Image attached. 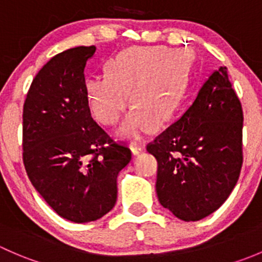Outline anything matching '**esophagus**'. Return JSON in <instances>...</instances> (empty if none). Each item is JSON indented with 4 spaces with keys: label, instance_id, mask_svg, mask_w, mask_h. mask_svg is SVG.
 <instances>
[{
    "label": "esophagus",
    "instance_id": "obj_1",
    "mask_svg": "<svg viewBox=\"0 0 262 262\" xmlns=\"http://www.w3.org/2000/svg\"><path fill=\"white\" fill-rule=\"evenodd\" d=\"M130 149H132V153H133V155H139V153L143 152L144 147L139 143H132Z\"/></svg>",
    "mask_w": 262,
    "mask_h": 262
}]
</instances>
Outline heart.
<instances>
[{"label": "heart", "instance_id": "b5f03b06", "mask_svg": "<svg viewBox=\"0 0 262 262\" xmlns=\"http://www.w3.org/2000/svg\"><path fill=\"white\" fill-rule=\"evenodd\" d=\"M189 55L163 47H137L119 53L106 66V76L86 81L90 107L97 120L113 125L128 106L136 109L116 130L136 138L150 126H165L180 106L189 82Z\"/></svg>", "mask_w": 262, "mask_h": 262}]
</instances>
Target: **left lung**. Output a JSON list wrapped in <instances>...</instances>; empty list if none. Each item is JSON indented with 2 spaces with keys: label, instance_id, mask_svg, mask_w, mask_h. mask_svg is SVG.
Wrapping results in <instances>:
<instances>
[{
  "label": "left lung",
  "instance_id": "obj_1",
  "mask_svg": "<svg viewBox=\"0 0 262 262\" xmlns=\"http://www.w3.org/2000/svg\"><path fill=\"white\" fill-rule=\"evenodd\" d=\"M244 112L221 67L202 84L186 112L147 150L157 160L156 191L163 208L195 222L215 212L238 181Z\"/></svg>",
  "mask_w": 262,
  "mask_h": 262
}]
</instances>
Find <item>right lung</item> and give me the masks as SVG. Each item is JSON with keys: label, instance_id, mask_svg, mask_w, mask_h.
<instances>
[{"label": "right lung", "instance_id": "obj_1", "mask_svg": "<svg viewBox=\"0 0 262 262\" xmlns=\"http://www.w3.org/2000/svg\"><path fill=\"white\" fill-rule=\"evenodd\" d=\"M95 48L54 55L35 76L23 112V160L29 180L58 215L89 223L109 213L116 178L132 158L92 119L84 81Z\"/></svg>", "mask_w": 262, "mask_h": 262}]
</instances>
